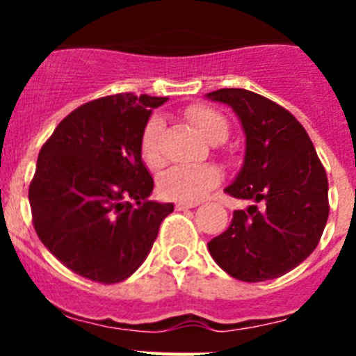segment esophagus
<instances>
[{
	"label": "esophagus",
	"instance_id": "1",
	"mask_svg": "<svg viewBox=\"0 0 356 356\" xmlns=\"http://www.w3.org/2000/svg\"><path fill=\"white\" fill-rule=\"evenodd\" d=\"M194 207H197V203H184V201H180V203H176V209H178V210L194 209Z\"/></svg>",
	"mask_w": 356,
	"mask_h": 356
}]
</instances>
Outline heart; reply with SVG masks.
Wrapping results in <instances>:
<instances>
[{
    "instance_id": "heart-1",
    "label": "heart",
    "mask_w": 356,
    "mask_h": 356,
    "mask_svg": "<svg viewBox=\"0 0 356 356\" xmlns=\"http://www.w3.org/2000/svg\"><path fill=\"white\" fill-rule=\"evenodd\" d=\"M185 118L193 122L209 143H225L229 135V122L219 110L209 105H191L185 110ZM163 122L159 115L147 119L140 134V159L147 168L155 169L162 165L160 155V134ZM221 171L212 163L203 165H175L160 176L159 191L163 197L184 203H197L200 200L221 184Z\"/></svg>"
}]
</instances>
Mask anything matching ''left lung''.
<instances>
[{"label":"left lung","instance_id":"8db88e82","mask_svg":"<svg viewBox=\"0 0 356 356\" xmlns=\"http://www.w3.org/2000/svg\"><path fill=\"white\" fill-rule=\"evenodd\" d=\"M229 105L246 134V156L225 193L253 205L235 210L209 242L212 259L241 282H266L300 266L328 221V178L301 122L278 103L246 89L207 94Z\"/></svg>","mask_w":356,"mask_h":356}]
</instances>
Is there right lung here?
Wrapping results in <instances>:
<instances>
[{
  "instance_id": "right-lung-1",
  "label": "right lung",
  "mask_w": 356,
  "mask_h": 356,
  "mask_svg": "<svg viewBox=\"0 0 356 356\" xmlns=\"http://www.w3.org/2000/svg\"><path fill=\"white\" fill-rule=\"evenodd\" d=\"M168 97L114 94L60 121L39 151L30 181L31 222L72 273L119 284L146 260L172 203L147 196L153 178L140 159L151 110Z\"/></svg>"
}]
</instances>
